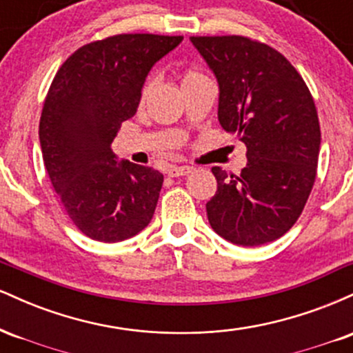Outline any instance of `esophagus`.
I'll list each match as a JSON object with an SVG mask.
<instances>
[{
	"label": "esophagus",
	"mask_w": 353,
	"mask_h": 353,
	"mask_svg": "<svg viewBox=\"0 0 353 353\" xmlns=\"http://www.w3.org/2000/svg\"><path fill=\"white\" fill-rule=\"evenodd\" d=\"M192 172V168L189 165H169L168 176L169 177H179V176H188Z\"/></svg>",
	"instance_id": "34e87169"
}]
</instances>
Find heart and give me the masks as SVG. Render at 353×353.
<instances>
[{
  "label": "heart",
  "instance_id": "heart-1",
  "mask_svg": "<svg viewBox=\"0 0 353 353\" xmlns=\"http://www.w3.org/2000/svg\"><path fill=\"white\" fill-rule=\"evenodd\" d=\"M201 76H202L201 72H197V71H185L184 74H182V84L188 83V81L201 78ZM151 89H152V83H145L144 84V88H143V99L149 94V92H151Z\"/></svg>",
  "mask_w": 353,
  "mask_h": 353
}]
</instances>
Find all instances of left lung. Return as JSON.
<instances>
[{
	"mask_svg": "<svg viewBox=\"0 0 353 353\" xmlns=\"http://www.w3.org/2000/svg\"><path fill=\"white\" fill-rule=\"evenodd\" d=\"M219 83V123L247 148L241 176L212 168L209 224L232 244L282 237L317 176L320 125L305 81L279 51L245 36H190Z\"/></svg>",
	"mask_w": 353,
	"mask_h": 353,
	"instance_id": "obj_1",
	"label": "left lung"
}]
</instances>
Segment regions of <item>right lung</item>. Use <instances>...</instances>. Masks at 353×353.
Returning a JSON list of instances; mask_svg holds the SVG:
<instances>
[{
    "mask_svg": "<svg viewBox=\"0 0 353 353\" xmlns=\"http://www.w3.org/2000/svg\"><path fill=\"white\" fill-rule=\"evenodd\" d=\"M182 36L116 34L81 46L52 79L39 143L52 188L74 225L119 242L151 222L164 176L117 161L111 143L136 114L148 72Z\"/></svg>",
    "mask_w": 353,
    "mask_h": 353,
    "instance_id": "add662e5",
    "label": "right lung"
}]
</instances>
